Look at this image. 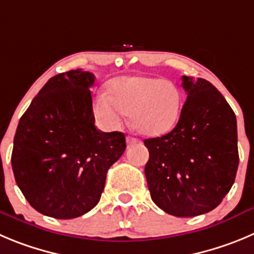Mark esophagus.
<instances>
[{"mask_svg":"<svg viewBox=\"0 0 254 254\" xmlns=\"http://www.w3.org/2000/svg\"><path fill=\"white\" fill-rule=\"evenodd\" d=\"M127 145H132V144L138 143V139L132 138V136H127Z\"/></svg>","mask_w":254,"mask_h":254,"instance_id":"1","label":"esophagus"}]
</instances>
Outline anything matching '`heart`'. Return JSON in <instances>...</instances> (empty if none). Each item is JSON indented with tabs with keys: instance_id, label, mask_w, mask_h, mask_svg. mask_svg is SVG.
Segmentation results:
<instances>
[{
	"instance_id": "1",
	"label": "heart",
	"mask_w": 254,
	"mask_h": 254,
	"mask_svg": "<svg viewBox=\"0 0 254 254\" xmlns=\"http://www.w3.org/2000/svg\"><path fill=\"white\" fill-rule=\"evenodd\" d=\"M181 109L182 92L177 85L155 77H120L111 82L109 92L100 91L94 100V113L101 127H119L127 114L135 130L150 136L173 129Z\"/></svg>"
}]
</instances>
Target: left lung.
Instances as JSON below:
<instances>
[{
    "label": "left lung",
    "mask_w": 254,
    "mask_h": 254,
    "mask_svg": "<svg viewBox=\"0 0 254 254\" xmlns=\"http://www.w3.org/2000/svg\"><path fill=\"white\" fill-rule=\"evenodd\" d=\"M187 100L174 129L145 139L151 199L175 217L210 212L231 190L238 169L237 120L209 81L183 76Z\"/></svg>",
    "instance_id": "8db88e82"
}]
</instances>
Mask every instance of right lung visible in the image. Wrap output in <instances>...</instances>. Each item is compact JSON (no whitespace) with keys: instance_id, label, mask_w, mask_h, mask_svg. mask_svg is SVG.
I'll return each instance as SVG.
<instances>
[{"instance_id":"add662e5","label":"right lung","mask_w":254,"mask_h":254,"mask_svg":"<svg viewBox=\"0 0 254 254\" xmlns=\"http://www.w3.org/2000/svg\"><path fill=\"white\" fill-rule=\"evenodd\" d=\"M81 68L51 77L21 116L11 156L16 183L31 207L71 219L100 200L109 168L125 151V135L95 127L90 87Z\"/></svg>"}]
</instances>
